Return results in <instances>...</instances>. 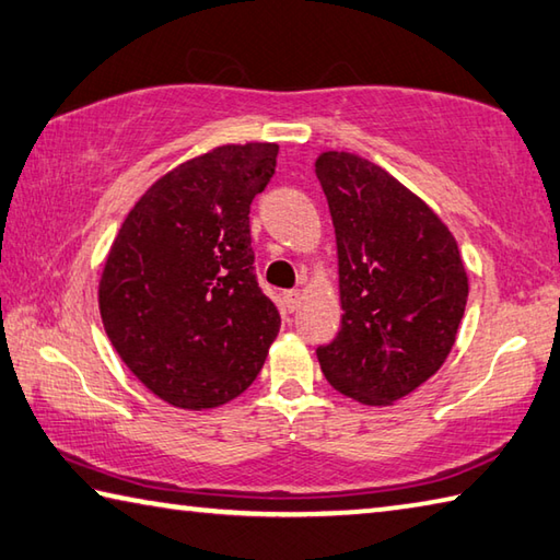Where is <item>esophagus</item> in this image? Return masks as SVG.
<instances>
[{
  "instance_id": "obj_1",
  "label": "esophagus",
  "mask_w": 560,
  "mask_h": 560,
  "mask_svg": "<svg viewBox=\"0 0 560 560\" xmlns=\"http://www.w3.org/2000/svg\"><path fill=\"white\" fill-rule=\"evenodd\" d=\"M301 291H296V289H293V291H287V293H283V303H287V308L293 313V311H299V306H301Z\"/></svg>"
}]
</instances>
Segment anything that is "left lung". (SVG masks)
<instances>
[{"label":"left lung","mask_w":560,"mask_h":560,"mask_svg":"<svg viewBox=\"0 0 560 560\" xmlns=\"http://www.w3.org/2000/svg\"><path fill=\"white\" fill-rule=\"evenodd\" d=\"M338 242L342 320L318 362L335 389L384 406L448 358L467 303L455 237L409 188L372 161L325 151L315 161Z\"/></svg>","instance_id":"1"}]
</instances>
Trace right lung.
<instances>
[{
    "mask_svg": "<svg viewBox=\"0 0 560 560\" xmlns=\"http://www.w3.org/2000/svg\"><path fill=\"white\" fill-rule=\"evenodd\" d=\"M277 154V144H230L186 161L141 196L112 242L100 279L107 338L178 409L240 396L279 332L249 232Z\"/></svg>",
    "mask_w": 560,
    "mask_h": 560,
    "instance_id": "right-lung-1",
    "label": "right lung"
}]
</instances>
